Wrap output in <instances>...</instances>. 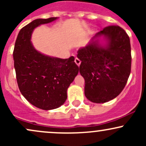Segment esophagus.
Returning a JSON list of instances; mask_svg holds the SVG:
<instances>
[{"label":"esophagus","mask_w":146,"mask_h":146,"mask_svg":"<svg viewBox=\"0 0 146 146\" xmlns=\"http://www.w3.org/2000/svg\"><path fill=\"white\" fill-rule=\"evenodd\" d=\"M75 62L76 63V64L78 65V66H80V64H81V61H80V60H79L78 58H75Z\"/></svg>","instance_id":"obj_1"}]
</instances>
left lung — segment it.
<instances>
[{
  "label": "left lung",
  "instance_id": "1",
  "mask_svg": "<svg viewBox=\"0 0 146 146\" xmlns=\"http://www.w3.org/2000/svg\"><path fill=\"white\" fill-rule=\"evenodd\" d=\"M108 40L106 47L98 41L78 51L81 60L80 73L84 78V94L94 103H105L118 96L126 84L131 71L130 38L118 25H109L95 35ZM93 38V39H94Z\"/></svg>",
  "mask_w": 146,
  "mask_h": 146
}]
</instances>
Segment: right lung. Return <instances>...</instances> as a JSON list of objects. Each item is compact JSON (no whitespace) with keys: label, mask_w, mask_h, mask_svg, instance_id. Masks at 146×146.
Returning <instances> with one entry per match:
<instances>
[{"label":"right lung","mask_w":146,"mask_h":146,"mask_svg":"<svg viewBox=\"0 0 146 146\" xmlns=\"http://www.w3.org/2000/svg\"><path fill=\"white\" fill-rule=\"evenodd\" d=\"M56 19L57 17L36 19L22 28L13 52L20 91L31 104L46 110L55 109L64 103L67 88L79 72L73 56L60 59L44 56L31 44L33 30Z\"/></svg>","instance_id":"1"}]
</instances>
